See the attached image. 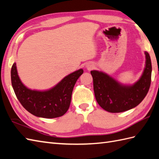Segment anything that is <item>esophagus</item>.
Segmentation results:
<instances>
[{
    "label": "esophagus",
    "instance_id": "esophagus-1",
    "mask_svg": "<svg viewBox=\"0 0 159 159\" xmlns=\"http://www.w3.org/2000/svg\"><path fill=\"white\" fill-rule=\"evenodd\" d=\"M93 67V66L92 65H90V66H87V68H88L89 70H90V69H92Z\"/></svg>",
    "mask_w": 159,
    "mask_h": 159
}]
</instances>
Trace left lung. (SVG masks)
I'll list each match as a JSON object with an SVG mask.
<instances>
[{"label": "left lung", "instance_id": "obj_1", "mask_svg": "<svg viewBox=\"0 0 159 159\" xmlns=\"http://www.w3.org/2000/svg\"><path fill=\"white\" fill-rule=\"evenodd\" d=\"M146 66L139 80L133 85H124L102 72L91 71L97 102L110 113H120L139 104L149 91L152 63L150 55L145 52Z\"/></svg>", "mask_w": 159, "mask_h": 159}]
</instances>
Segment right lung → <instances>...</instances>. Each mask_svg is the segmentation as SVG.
<instances>
[{
  "label": "right lung",
  "mask_w": 159,
  "mask_h": 159,
  "mask_svg": "<svg viewBox=\"0 0 159 159\" xmlns=\"http://www.w3.org/2000/svg\"><path fill=\"white\" fill-rule=\"evenodd\" d=\"M83 73V70L80 69L70 74L49 90H31L21 82L14 63L11 70V85L17 98L30 113L39 117L55 118L63 116L68 110L74 85Z\"/></svg>",
  "instance_id": "1"
}]
</instances>
